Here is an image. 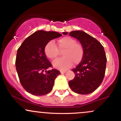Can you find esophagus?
<instances>
[{"instance_id":"34e87169","label":"esophagus","mask_w":121,"mask_h":121,"mask_svg":"<svg viewBox=\"0 0 121 121\" xmlns=\"http://www.w3.org/2000/svg\"><path fill=\"white\" fill-rule=\"evenodd\" d=\"M66 71H65V70H60V73H61V74H64V73H66Z\"/></svg>"}]
</instances>
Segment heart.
I'll use <instances>...</instances> for the list:
<instances>
[{"instance_id":"b5f03b06","label":"heart","mask_w":121,"mask_h":121,"mask_svg":"<svg viewBox=\"0 0 121 121\" xmlns=\"http://www.w3.org/2000/svg\"><path fill=\"white\" fill-rule=\"evenodd\" d=\"M57 46L60 51H63L62 54L64 57L53 61V66L55 68L61 70H66L71 67L73 63L74 65L78 64L84 57V47L72 37L66 36L60 39L57 41ZM58 48L56 44L51 41L44 47V53L47 57L53 60L59 54Z\"/></svg>"}]
</instances>
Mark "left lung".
<instances>
[{"instance_id": "left-lung-1", "label": "left lung", "mask_w": 121, "mask_h": 121, "mask_svg": "<svg viewBox=\"0 0 121 121\" xmlns=\"http://www.w3.org/2000/svg\"><path fill=\"white\" fill-rule=\"evenodd\" d=\"M67 32H63L66 35ZM77 39L84 47V57L79 64L72 69L74 78L69 81L74 92L81 94L93 93L103 81L107 59L104 47L98 40L82 30H74L69 34Z\"/></svg>"}]
</instances>
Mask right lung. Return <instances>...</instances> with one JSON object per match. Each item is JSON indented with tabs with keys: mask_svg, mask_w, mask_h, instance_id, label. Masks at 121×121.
Here are the masks:
<instances>
[{
	"mask_svg": "<svg viewBox=\"0 0 121 121\" xmlns=\"http://www.w3.org/2000/svg\"><path fill=\"white\" fill-rule=\"evenodd\" d=\"M56 32L38 30L26 39L18 48L16 65L19 80L27 92L43 95L52 91L55 78L61 74L52 69L44 53V47L51 40L61 36Z\"/></svg>",
	"mask_w": 121,
	"mask_h": 121,
	"instance_id": "add662e5",
	"label": "right lung"
}]
</instances>
